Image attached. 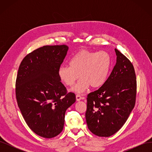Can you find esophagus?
Wrapping results in <instances>:
<instances>
[{"label":"esophagus","mask_w":152,"mask_h":152,"mask_svg":"<svg viewBox=\"0 0 152 152\" xmlns=\"http://www.w3.org/2000/svg\"><path fill=\"white\" fill-rule=\"evenodd\" d=\"M85 98L84 97H82V96L80 94H77L76 95V99L77 102H79V101L81 100V99H84Z\"/></svg>","instance_id":"34e87169"}]
</instances>
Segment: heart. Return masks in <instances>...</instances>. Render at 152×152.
I'll return each instance as SVG.
<instances>
[{"label":"heart","mask_w":152,"mask_h":152,"mask_svg":"<svg viewBox=\"0 0 152 152\" xmlns=\"http://www.w3.org/2000/svg\"><path fill=\"white\" fill-rule=\"evenodd\" d=\"M111 65V57L108 53L82 50L71 58L69 65L59 68L58 76L66 86H72L80 75L81 79L72 90L82 93L89 86L92 88L102 86L107 80Z\"/></svg>","instance_id":"1"}]
</instances>
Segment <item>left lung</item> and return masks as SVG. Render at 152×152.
I'll return each mask as SVG.
<instances>
[{
  "instance_id": "left-lung-1",
  "label": "left lung",
  "mask_w": 152,
  "mask_h": 152,
  "mask_svg": "<svg viewBox=\"0 0 152 152\" xmlns=\"http://www.w3.org/2000/svg\"><path fill=\"white\" fill-rule=\"evenodd\" d=\"M117 62L105 83L87 98L86 122L89 129L100 137H109L125 124L134 108L136 77L131 62L115 49Z\"/></svg>"
}]
</instances>
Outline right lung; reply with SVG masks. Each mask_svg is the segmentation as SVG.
Wrapping results in <instances>:
<instances>
[{"mask_svg": "<svg viewBox=\"0 0 152 152\" xmlns=\"http://www.w3.org/2000/svg\"><path fill=\"white\" fill-rule=\"evenodd\" d=\"M68 49L66 45H44L27 54L18 68V107L30 129L45 138L63 131L66 110L76 100L58 76Z\"/></svg>", "mask_w": 152, "mask_h": 152, "instance_id": "right-lung-1", "label": "right lung"}]
</instances>
